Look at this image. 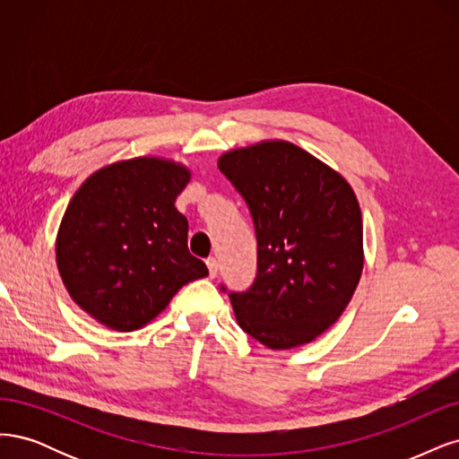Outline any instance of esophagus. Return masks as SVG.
Here are the masks:
<instances>
[{
  "instance_id": "esophagus-1",
  "label": "esophagus",
  "mask_w": 459,
  "mask_h": 459,
  "mask_svg": "<svg viewBox=\"0 0 459 459\" xmlns=\"http://www.w3.org/2000/svg\"><path fill=\"white\" fill-rule=\"evenodd\" d=\"M205 264H208V269H210V276L215 278L217 276V269H219L217 259L215 257H208V259H205Z\"/></svg>"
}]
</instances>
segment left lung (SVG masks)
I'll return each mask as SVG.
<instances>
[{"instance_id":"left-lung-1","label":"left lung","mask_w":459,"mask_h":459,"mask_svg":"<svg viewBox=\"0 0 459 459\" xmlns=\"http://www.w3.org/2000/svg\"><path fill=\"white\" fill-rule=\"evenodd\" d=\"M217 166L247 204L257 238L254 284L229 291L236 320L269 349L310 343L359 286L357 196L342 175L286 141L230 151Z\"/></svg>"}]
</instances>
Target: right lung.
<instances>
[{"label":"right lung","instance_id":"right-lung-1","mask_svg":"<svg viewBox=\"0 0 459 459\" xmlns=\"http://www.w3.org/2000/svg\"><path fill=\"white\" fill-rule=\"evenodd\" d=\"M186 168L133 158L93 173L70 200L56 236L63 282L87 315L117 332L143 328L185 284L208 276L188 251L175 200Z\"/></svg>","mask_w":459,"mask_h":459}]
</instances>
